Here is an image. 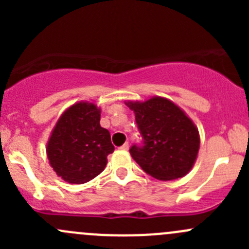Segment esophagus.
Instances as JSON below:
<instances>
[{
  "label": "esophagus",
  "mask_w": 249,
  "mask_h": 249,
  "mask_svg": "<svg viewBox=\"0 0 249 249\" xmlns=\"http://www.w3.org/2000/svg\"><path fill=\"white\" fill-rule=\"evenodd\" d=\"M120 149H123V150H127V149H129V143L125 142L124 144H123L122 147H120Z\"/></svg>",
  "instance_id": "1"
}]
</instances>
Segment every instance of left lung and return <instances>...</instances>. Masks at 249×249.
Instances as JSON below:
<instances>
[{"instance_id": "left-lung-1", "label": "left lung", "mask_w": 249, "mask_h": 249, "mask_svg": "<svg viewBox=\"0 0 249 249\" xmlns=\"http://www.w3.org/2000/svg\"><path fill=\"white\" fill-rule=\"evenodd\" d=\"M135 112L142 139L130 154L147 175L160 180L177 179L190 171L200 147L199 131L175 104L162 97L127 102Z\"/></svg>"}]
</instances>
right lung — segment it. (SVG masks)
I'll use <instances>...</instances> for the list:
<instances>
[{
  "label": "right lung",
  "instance_id": "1",
  "mask_svg": "<svg viewBox=\"0 0 249 249\" xmlns=\"http://www.w3.org/2000/svg\"><path fill=\"white\" fill-rule=\"evenodd\" d=\"M100 109L79 102L70 107L55 125L47 144L50 165L59 177L83 184L105 170L107 155L113 153L107 129L100 125Z\"/></svg>",
  "mask_w": 249,
  "mask_h": 249
}]
</instances>
